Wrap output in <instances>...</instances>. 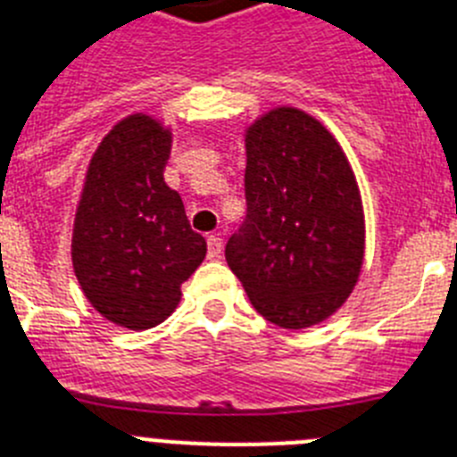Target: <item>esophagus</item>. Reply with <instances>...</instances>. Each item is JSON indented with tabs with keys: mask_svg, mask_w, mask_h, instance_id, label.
<instances>
[{
	"mask_svg": "<svg viewBox=\"0 0 457 457\" xmlns=\"http://www.w3.org/2000/svg\"><path fill=\"white\" fill-rule=\"evenodd\" d=\"M205 242H208V256L210 258L220 256L221 247H224V240H221L220 233H212V236H208V240Z\"/></svg>",
	"mask_w": 457,
	"mask_h": 457,
	"instance_id": "1",
	"label": "esophagus"
}]
</instances>
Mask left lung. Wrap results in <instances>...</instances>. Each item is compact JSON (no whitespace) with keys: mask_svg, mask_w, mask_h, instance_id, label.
Wrapping results in <instances>:
<instances>
[{"mask_svg":"<svg viewBox=\"0 0 457 457\" xmlns=\"http://www.w3.org/2000/svg\"><path fill=\"white\" fill-rule=\"evenodd\" d=\"M245 199L226 263L253 309L286 329L332 316L364 261L361 196L337 139L300 109H272L247 130Z\"/></svg>","mask_w":457,"mask_h":457,"instance_id":"8db88e82","label":"left lung"}]
</instances>
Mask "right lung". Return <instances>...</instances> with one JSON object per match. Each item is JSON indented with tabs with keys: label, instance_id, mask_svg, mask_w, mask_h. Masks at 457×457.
<instances>
[{
	"label": "right lung",
	"instance_id": "obj_1",
	"mask_svg": "<svg viewBox=\"0 0 457 457\" xmlns=\"http://www.w3.org/2000/svg\"><path fill=\"white\" fill-rule=\"evenodd\" d=\"M171 135L151 116L120 120L93 155L72 231L87 300L130 329L162 322L205 256L179 192L164 183Z\"/></svg>",
	"mask_w": 457,
	"mask_h": 457
}]
</instances>
